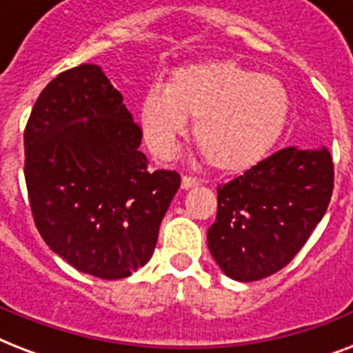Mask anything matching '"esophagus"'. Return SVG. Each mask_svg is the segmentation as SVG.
Listing matches in <instances>:
<instances>
[{"instance_id":"obj_1","label":"esophagus","mask_w":353,"mask_h":353,"mask_svg":"<svg viewBox=\"0 0 353 353\" xmlns=\"http://www.w3.org/2000/svg\"><path fill=\"white\" fill-rule=\"evenodd\" d=\"M199 181L196 179V177H190V176H183L181 179V188L183 190H188V188H194L198 187Z\"/></svg>"}]
</instances>
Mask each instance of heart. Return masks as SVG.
<instances>
[{
	"label": "heart",
	"instance_id": "obj_1",
	"mask_svg": "<svg viewBox=\"0 0 353 353\" xmlns=\"http://www.w3.org/2000/svg\"><path fill=\"white\" fill-rule=\"evenodd\" d=\"M288 110L280 80L218 60L183 65L166 88L152 85L139 106V122L150 150L168 155L187 132V119H196L194 137L207 163L216 170L241 172L273 148Z\"/></svg>",
	"mask_w": 353,
	"mask_h": 353
}]
</instances>
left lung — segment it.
I'll list each match as a JSON object with an SVG mask.
<instances>
[{"instance_id": "left-lung-1", "label": "left lung", "mask_w": 353, "mask_h": 353, "mask_svg": "<svg viewBox=\"0 0 353 353\" xmlns=\"http://www.w3.org/2000/svg\"><path fill=\"white\" fill-rule=\"evenodd\" d=\"M334 190L326 146H291L218 187V214L209 251L232 280L254 282L293 260L323 220Z\"/></svg>"}]
</instances>
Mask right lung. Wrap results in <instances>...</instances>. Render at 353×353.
<instances>
[{
    "label": "right lung",
    "mask_w": 353,
    "mask_h": 353,
    "mask_svg": "<svg viewBox=\"0 0 353 353\" xmlns=\"http://www.w3.org/2000/svg\"><path fill=\"white\" fill-rule=\"evenodd\" d=\"M141 139L95 63L51 80L25 128V183L38 232L97 279H126L148 262L181 185L177 172L146 168Z\"/></svg>",
    "instance_id": "1"
}]
</instances>
